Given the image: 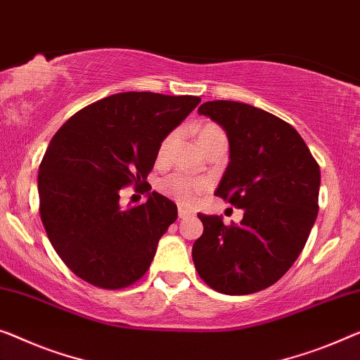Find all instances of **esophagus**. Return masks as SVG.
Segmentation results:
<instances>
[{"mask_svg":"<svg viewBox=\"0 0 360 360\" xmlns=\"http://www.w3.org/2000/svg\"><path fill=\"white\" fill-rule=\"evenodd\" d=\"M178 214H179V218H189L191 214H192V212H189V210H186V208H182V207H179V210H178Z\"/></svg>","mask_w":360,"mask_h":360,"instance_id":"1","label":"esophagus"}]
</instances>
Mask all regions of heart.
<instances>
[{"label":"heart","instance_id":"1","mask_svg":"<svg viewBox=\"0 0 360 360\" xmlns=\"http://www.w3.org/2000/svg\"><path fill=\"white\" fill-rule=\"evenodd\" d=\"M174 137H176V132H169L168 136L163 139L162 143H160L158 147L160 162H163V160L168 157L169 147L171 143H173ZM219 137H226V136H224L223 129L217 124H213V122H207V124H203L200 129H198V141H200L203 148H205L210 142H213L214 139H219ZM158 189L162 191L165 195H168L169 198H173V200L181 203V205L192 207L197 203L198 197H200L203 192L208 191V182L191 178V176H186L181 173H173L158 182Z\"/></svg>","mask_w":360,"mask_h":360}]
</instances>
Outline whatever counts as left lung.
<instances>
[{"mask_svg": "<svg viewBox=\"0 0 360 360\" xmlns=\"http://www.w3.org/2000/svg\"><path fill=\"white\" fill-rule=\"evenodd\" d=\"M198 115L226 131L229 165L214 194L243 208L239 224L198 213L192 248L198 276L229 296L275 284L302 252L319 213L320 168L291 124L255 106L207 101Z\"/></svg>", "mask_w": 360, "mask_h": 360, "instance_id": "8db88e82", "label": "left lung"}]
</instances>
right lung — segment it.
<instances>
[{
    "mask_svg": "<svg viewBox=\"0 0 360 360\" xmlns=\"http://www.w3.org/2000/svg\"><path fill=\"white\" fill-rule=\"evenodd\" d=\"M200 103L198 96L124 92L85 106L53 136L39 169L40 218L74 275L101 289H122L146 275L158 240L178 218L152 192L122 208V187L148 192L163 139Z\"/></svg>",
    "mask_w": 360,
    "mask_h": 360,
    "instance_id": "right-lung-1",
    "label": "right lung"
}]
</instances>
